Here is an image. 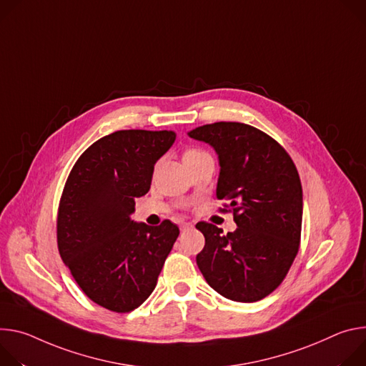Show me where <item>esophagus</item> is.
I'll list each match as a JSON object with an SVG mask.
<instances>
[{
    "instance_id": "obj_1",
    "label": "esophagus",
    "mask_w": 366,
    "mask_h": 366,
    "mask_svg": "<svg viewBox=\"0 0 366 366\" xmlns=\"http://www.w3.org/2000/svg\"><path fill=\"white\" fill-rule=\"evenodd\" d=\"M180 228H182V231H186V229H190V228H193V224H192V222H183Z\"/></svg>"
}]
</instances>
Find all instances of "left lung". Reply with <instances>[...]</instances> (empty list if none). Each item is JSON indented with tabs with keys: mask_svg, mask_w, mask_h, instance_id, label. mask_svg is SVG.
I'll return each mask as SVG.
<instances>
[{
	"mask_svg": "<svg viewBox=\"0 0 366 366\" xmlns=\"http://www.w3.org/2000/svg\"><path fill=\"white\" fill-rule=\"evenodd\" d=\"M211 145L219 162L217 197L228 199L237 229L208 222L196 228L205 247L196 263L208 285L237 302H256L287 276L300 247L302 187L294 161L264 132L217 122L187 132Z\"/></svg>",
	"mask_w": 366,
	"mask_h": 366,
	"instance_id": "1",
	"label": "left lung"
}]
</instances>
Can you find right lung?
<instances>
[{
  "mask_svg": "<svg viewBox=\"0 0 366 366\" xmlns=\"http://www.w3.org/2000/svg\"><path fill=\"white\" fill-rule=\"evenodd\" d=\"M174 131H117L78 158L58 212V249L75 282L96 304L116 312L138 308L154 291L179 227L131 218L148 193L155 162Z\"/></svg>",
  "mask_w": 366,
  "mask_h": 366,
  "instance_id": "1",
  "label": "right lung"
}]
</instances>
